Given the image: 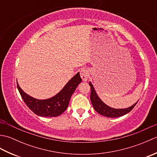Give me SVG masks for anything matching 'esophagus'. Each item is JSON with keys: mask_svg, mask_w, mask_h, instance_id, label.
I'll use <instances>...</instances> for the list:
<instances>
[{"mask_svg": "<svg viewBox=\"0 0 157 157\" xmlns=\"http://www.w3.org/2000/svg\"><path fill=\"white\" fill-rule=\"evenodd\" d=\"M89 73L88 71L86 69H82L80 71V76L84 82H86L88 80Z\"/></svg>", "mask_w": 157, "mask_h": 157, "instance_id": "34e87169", "label": "esophagus"}]
</instances>
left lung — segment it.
Returning <instances> with one entry per match:
<instances>
[{
    "label": "left lung",
    "instance_id": "8db88e82",
    "mask_svg": "<svg viewBox=\"0 0 157 157\" xmlns=\"http://www.w3.org/2000/svg\"><path fill=\"white\" fill-rule=\"evenodd\" d=\"M89 85L90 86L91 90L90 101L93 107H94L95 111L96 112H98L99 114H101L103 116H105L106 117H119L126 115L127 113H129L133 109H134V107L138 102H136L134 105H133L132 106L126 109H117L111 108L108 105L105 104V103L101 101V98L98 97L91 82H89Z\"/></svg>",
    "mask_w": 157,
    "mask_h": 157
}]
</instances>
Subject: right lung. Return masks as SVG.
Instances as JSON below:
<instances>
[{"label":"right lung","mask_w":157,"mask_h":157,"mask_svg":"<svg viewBox=\"0 0 157 157\" xmlns=\"http://www.w3.org/2000/svg\"><path fill=\"white\" fill-rule=\"evenodd\" d=\"M81 82L82 78L78 72L67 83L57 94L46 100L33 98L22 90L18 83H17V86L23 101L32 111L39 116L52 117L62 114L68 107L71 95Z\"/></svg>","instance_id":"obj_1"}]
</instances>
